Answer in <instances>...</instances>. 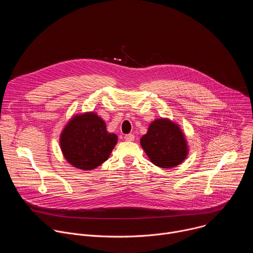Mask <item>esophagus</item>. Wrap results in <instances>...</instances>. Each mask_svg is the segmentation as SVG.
<instances>
[{
	"mask_svg": "<svg viewBox=\"0 0 253 253\" xmlns=\"http://www.w3.org/2000/svg\"><path fill=\"white\" fill-rule=\"evenodd\" d=\"M124 139L126 141H133L135 139V136L133 134H127V135L124 136Z\"/></svg>",
	"mask_w": 253,
	"mask_h": 253,
	"instance_id": "esophagus-1",
	"label": "esophagus"
}]
</instances>
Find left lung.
<instances>
[{"label":"left lung","instance_id":"left-lung-1","mask_svg":"<svg viewBox=\"0 0 253 253\" xmlns=\"http://www.w3.org/2000/svg\"><path fill=\"white\" fill-rule=\"evenodd\" d=\"M140 144L150 161L161 168H173L181 164L188 155V145L181 128L168 118L151 122Z\"/></svg>","mask_w":253,"mask_h":253}]
</instances>
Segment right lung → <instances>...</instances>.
I'll return each instance as SVG.
<instances>
[{"instance_id":"right-lung-1","label":"right lung","mask_w":253,"mask_h":253,"mask_svg":"<svg viewBox=\"0 0 253 253\" xmlns=\"http://www.w3.org/2000/svg\"><path fill=\"white\" fill-rule=\"evenodd\" d=\"M118 137L107 131L106 123L95 112L72 117L60 134V147L73 167L90 171L109 158Z\"/></svg>"}]
</instances>
